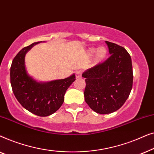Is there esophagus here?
<instances>
[{"label":"esophagus","instance_id":"obj_1","mask_svg":"<svg viewBox=\"0 0 154 154\" xmlns=\"http://www.w3.org/2000/svg\"><path fill=\"white\" fill-rule=\"evenodd\" d=\"M75 77H76V79H80V78H81V75H82V72L81 71H75Z\"/></svg>","mask_w":154,"mask_h":154}]
</instances>
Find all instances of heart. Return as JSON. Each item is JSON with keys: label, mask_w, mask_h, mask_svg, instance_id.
<instances>
[{"label": "heart", "mask_w": 154, "mask_h": 154, "mask_svg": "<svg viewBox=\"0 0 154 154\" xmlns=\"http://www.w3.org/2000/svg\"><path fill=\"white\" fill-rule=\"evenodd\" d=\"M94 52H95V49H94V48H90L89 51H88V54H89L90 55H92V54H93ZM106 54V48L104 47L99 48L96 51V60L99 61V60H102L103 58L105 57Z\"/></svg>", "instance_id": "b5f03b06"}]
</instances>
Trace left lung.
<instances>
[{
  "mask_svg": "<svg viewBox=\"0 0 154 154\" xmlns=\"http://www.w3.org/2000/svg\"><path fill=\"white\" fill-rule=\"evenodd\" d=\"M110 57L104 62L88 69L85 78V101L96 113L107 114L124 104L132 88L131 57L125 48L105 41Z\"/></svg>",
  "mask_w": 154,
  "mask_h": 154,
  "instance_id": "left-lung-1",
  "label": "left lung"
}]
</instances>
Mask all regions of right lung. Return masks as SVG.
I'll return each mask as SVG.
<instances>
[{"label": "right lung", "instance_id": "obj_1", "mask_svg": "<svg viewBox=\"0 0 154 154\" xmlns=\"http://www.w3.org/2000/svg\"><path fill=\"white\" fill-rule=\"evenodd\" d=\"M39 43L24 48L14 57L10 67V83L14 96L24 109L38 116H48L62 106L65 92L74 82L75 75L47 83H39L31 77L25 67V55Z\"/></svg>", "mask_w": 154, "mask_h": 154}]
</instances>
